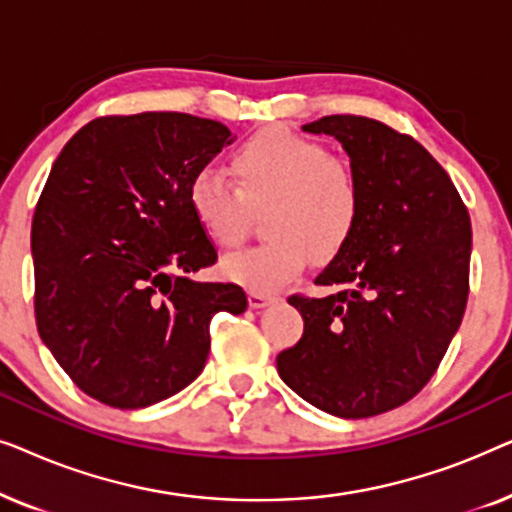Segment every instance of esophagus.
I'll use <instances>...</instances> for the list:
<instances>
[{
    "instance_id": "esophagus-1",
    "label": "esophagus",
    "mask_w": 512,
    "mask_h": 512,
    "mask_svg": "<svg viewBox=\"0 0 512 512\" xmlns=\"http://www.w3.org/2000/svg\"><path fill=\"white\" fill-rule=\"evenodd\" d=\"M272 300H275V296H272V293H265V291H256V289H251L249 291V305L251 307H265V305H270Z\"/></svg>"
}]
</instances>
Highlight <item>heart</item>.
Here are the masks:
<instances>
[{"instance_id": "obj_1", "label": "heart", "mask_w": 512, "mask_h": 512, "mask_svg": "<svg viewBox=\"0 0 512 512\" xmlns=\"http://www.w3.org/2000/svg\"><path fill=\"white\" fill-rule=\"evenodd\" d=\"M235 184L205 167L188 188V202L216 247H237L247 233L251 207L272 202L265 216L268 242L237 251L221 270L237 284L272 291L303 272L314 256L338 254L359 226L363 188L345 160L333 158L319 139L286 128H263L233 153Z\"/></svg>"}]
</instances>
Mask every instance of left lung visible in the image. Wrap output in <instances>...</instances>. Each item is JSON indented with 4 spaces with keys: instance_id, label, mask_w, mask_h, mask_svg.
I'll list each match as a JSON object with an SVG mask.
<instances>
[{
    "instance_id": "1",
    "label": "left lung",
    "mask_w": 512,
    "mask_h": 512,
    "mask_svg": "<svg viewBox=\"0 0 512 512\" xmlns=\"http://www.w3.org/2000/svg\"><path fill=\"white\" fill-rule=\"evenodd\" d=\"M331 135L359 174V226L314 284L331 296H291L303 338L277 356L279 377L328 415H382L417 396L466 310L471 219L436 158L366 116L303 125Z\"/></svg>"
}]
</instances>
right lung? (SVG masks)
<instances>
[{
  "instance_id": "right-lung-1",
  "label": "right lung",
  "mask_w": 512,
  "mask_h": 512,
  "mask_svg": "<svg viewBox=\"0 0 512 512\" xmlns=\"http://www.w3.org/2000/svg\"><path fill=\"white\" fill-rule=\"evenodd\" d=\"M219 121L144 111L90 121L51 167L32 219L34 314L76 387L137 410L205 368L209 321L242 314L237 284L195 282L216 249L188 188L223 146Z\"/></svg>"
}]
</instances>
